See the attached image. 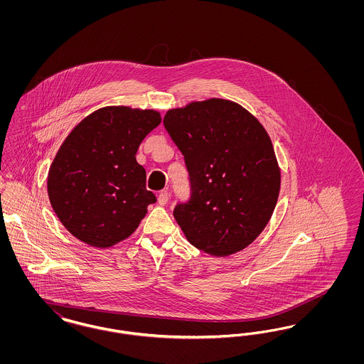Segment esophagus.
<instances>
[{
  "label": "esophagus",
  "instance_id": "1",
  "mask_svg": "<svg viewBox=\"0 0 364 364\" xmlns=\"http://www.w3.org/2000/svg\"><path fill=\"white\" fill-rule=\"evenodd\" d=\"M168 200H169V192L165 190L161 191L159 195H158V203L161 206H165L168 203Z\"/></svg>",
  "mask_w": 364,
  "mask_h": 364
}]
</instances>
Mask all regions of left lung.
Returning a JSON list of instances; mask_svg holds the SVG:
<instances>
[{
  "label": "left lung",
  "instance_id": "obj_1",
  "mask_svg": "<svg viewBox=\"0 0 364 364\" xmlns=\"http://www.w3.org/2000/svg\"><path fill=\"white\" fill-rule=\"evenodd\" d=\"M164 125L190 173V200L173 210L187 240L213 257L242 251L277 205L281 171L266 129L221 98L169 109Z\"/></svg>",
  "mask_w": 364,
  "mask_h": 364
}]
</instances>
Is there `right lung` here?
<instances>
[{"label": "right lung", "mask_w": 364, "mask_h": 364, "mask_svg": "<svg viewBox=\"0 0 364 364\" xmlns=\"http://www.w3.org/2000/svg\"><path fill=\"white\" fill-rule=\"evenodd\" d=\"M159 122L153 109L105 106L70 131L53 159L48 193L76 239L107 248L136 230L156 199L135 156Z\"/></svg>", "instance_id": "obj_1"}]
</instances>
